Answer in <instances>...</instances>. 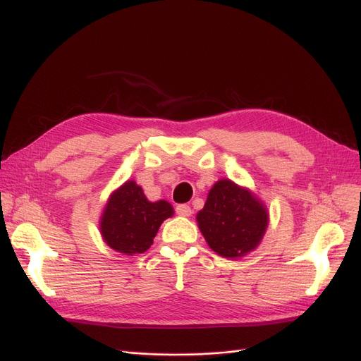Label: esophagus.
Wrapping results in <instances>:
<instances>
[{
  "label": "esophagus",
  "instance_id": "obj_1",
  "mask_svg": "<svg viewBox=\"0 0 361 361\" xmlns=\"http://www.w3.org/2000/svg\"><path fill=\"white\" fill-rule=\"evenodd\" d=\"M176 212L180 215V216H190L192 215V207L188 204H178L176 207Z\"/></svg>",
  "mask_w": 361,
  "mask_h": 361
}]
</instances>
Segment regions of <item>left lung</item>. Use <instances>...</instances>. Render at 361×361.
Returning a JSON list of instances; mask_svg holds the SVG:
<instances>
[{
	"label": "left lung",
	"mask_w": 361,
	"mask_h": 361,
	"mask_svg": "<svg viewBox=\"0 0 361 361\" xmlns=\"http://www.w3.org/2000/svg\"><path fill=\"white\" fill-rule=\"evenodd\" d=\"M197 224L214 252L240 257L260 243L268 226V212L249 190L230 180H219L197 214Z\"/></svg>",
	"instance_id": "obj_1"
}]
</instances>
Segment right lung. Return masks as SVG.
<instances>
[{
	"instance_id": "1",
	"label": "right lung",
	"mask_w": 361,
	"mask_h": 361,
	"mask_svg": "<svg viewBox=\"0 0 361 361\" xmlns=\"http://www.w3.org/2000/svg\"><path fill=\"white\" fill-rule=\"evenodd\" d=\"M173 214L168 202L152 203L142 187L127 181L109 197L101 219V233L111 249L133 256L150 247L161 224Z\"/></svg>"
}]
</instances>
